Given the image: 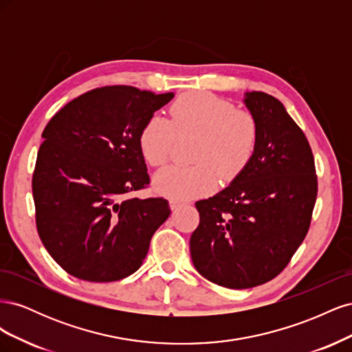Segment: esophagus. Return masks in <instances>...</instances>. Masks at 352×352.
<instances>
[{
	"mask_svg": "<svg viewBox=\"0 0 352 352\" xmlns=\"http://www.w3.org/2000/svg\"><path fill=\"white\" fill-rule=\"evenodd\" d=\"M184 206V202H180V201H176V199H172L170 201V208H172L173 211H176V210H179L180 207Z\"/></svg>",
	"mask_w": 352,
	"mask_h": 352,
	"instance_id": "obj_1",
	"label": "esophagus"
}]
</instances>
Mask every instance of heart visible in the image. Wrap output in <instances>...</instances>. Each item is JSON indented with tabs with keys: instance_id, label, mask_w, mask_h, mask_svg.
I'll return each mask as SVG.
<instances>
[{
	"instance_id": "heart-1",
	"label": "heart",
	"mask_w": 352,
	"mask_h": 352,
	"mask_svg": "<svg viewBox=\"0 0 352 352\" xmlns=\"http://www.w3.org/2000/svg\"><path fill=\"white\" fill-rule=\"evenodd\" d=\"M170 122L151 116L140 132V150L154 167L164 164L176 135L197 136L192 153L194 166H168L154 176L158 194L172 199H190L207 195L221 182H232L257 151L258 123L255 117L216 95L192 91L182 94L168 109Z\"/></svg>"
}]
</instances>
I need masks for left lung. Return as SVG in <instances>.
<instances>
[{"instance_id": "8db88e82", "label": "left lung", "mask_w": 352, "mask_h": 352, "mask_svg": "<svg viewBox=\"0 0 352 352\" xmlns=\"http://www.w3.org/2000/svg\"><path fill=\"white\" fill-rule=\"evenodd\" d=\"M258 123L251 163L230 185L195 202L189 248L210 282L247 289L276 278L302 243L317 198L314 157L304 132L272 95L245 94Z\"/></svg>"}]
</instances>
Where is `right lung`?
<instances>
[{
	"instance_id": "add662e5",
	"label": "right lung",
	"mask_w": 352,
	"mask_h": 352,
	"mask_svg": "<svg viewBox=\"0 0 352 352\" xmlns=\"http://www.w3.org/2000/svg\"><path fill=\"white\" fill-rule=\"evenodd\" d=\"M175 97L124 85L82 94L48 122L32 177L39 238L61 269L88 282L135 273L170 216L150 184L140 132Z\"/></svg>"
}]
</instances>
